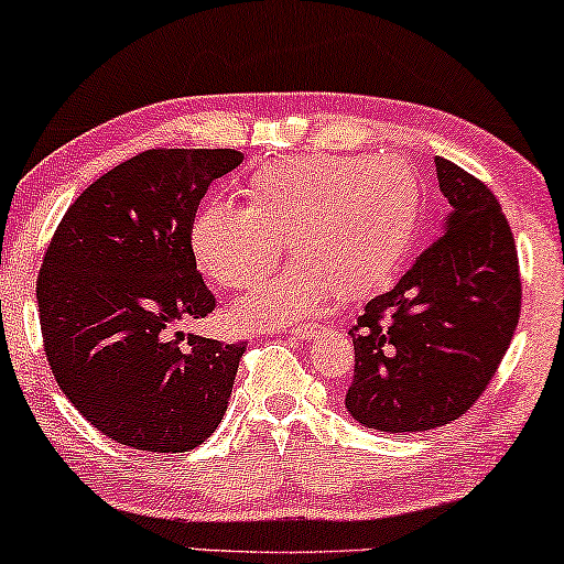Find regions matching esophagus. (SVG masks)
<instances>
[{
    "instance_id": "obj_1",
    "label": "esophagus",
    "mask_w": 564,
    "mask_h": 564,
    "mask_svg": "<svg viewBox=\"0 0 564 564\" xmlns=\"http://www.w3.org/2000/svg\"><path fill=\"white\" fill-rule=\"evenodd\" d=\"M323 330H325L323 325L312 323V325H302V327H296V330H291V333L299 335V338H315V335H319Z\"/></svg>"
}]
</instances>
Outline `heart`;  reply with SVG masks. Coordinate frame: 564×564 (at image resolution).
I'll list each match as a JSON object with an SVG mask.
<instances>
[{
    "instance_id": "obj_1",
    "label": "heart",
    "mask_w": 564,
    "mask_h": 564,
    "mask_svg": "<svg viewBox=\"0 0 564 564\" xmlns=\"http://www.w3.org/2000/svg\"><path fill=\"white\" fill-rule=\"evenodd\" d=\"M247 205L216 199L189 231L197 268L247 291L289 252L299 260L237 306L241 325L289 323L333 296L359 302L393 281L422 229L424 189L409 163L310 153L260 166Z\"/></svg>"
}]
</instances>
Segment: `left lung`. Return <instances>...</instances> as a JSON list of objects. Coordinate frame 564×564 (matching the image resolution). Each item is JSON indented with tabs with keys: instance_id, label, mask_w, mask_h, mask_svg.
<instances>
[{
	"instance_id": "8db88e82",
	"label": "left lung",
	"mask_w": 564,
	"mask_h": 564,
	"mask_svg": "<svg viewBox=\"0 0 564 564\" xmlns=\"http://www.w3.org/2000/svg\"><path fill=\"white\" fill-rule=\"evenodd\" d=\"M434 166L451 203L445 234L348 330L356 365L346 409L369 430L455 422L487 390L518 327V249L500 203L453 161L437 155Z\"/></svg>"
}]
</instances>
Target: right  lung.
I'll list each match as a JSON object with an SVG mask.
<instances>
[{
	"instance_id": "right-lung-1",
	"label": "right lung",
	"mask_w": 564,
	"mask_h": 564,
	"mask_svg": "<svg viewBox=\"0 0 564 564\" xmlns=\"http://www.w3.org/2000/svg\"><path fill=\"white\" fill-rule=\"evenodd\" d=\"M241 159L231 148L138 153L93 182L48 241L35 281L48 367L119 445L187 453L224 419L247 340L187 335L180 346L174 327L218 306L189 231L199 199Z\"/></svg>"
}]
</instances>
